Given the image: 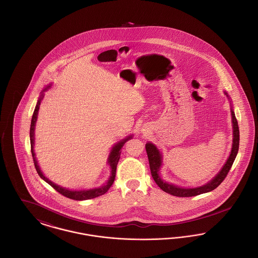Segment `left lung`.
Here are the masks:
<instances>
[{"instance_id":"8db88e82","label":"left lung","mask_w":258,"mask_h":258,"mask_svg":"<svg viewBox=\"0 0 258 258\" xmlns=\"http://www.w3.org/2000/svg\"><path fill=\"white\" fill-rule=\"evenodd\" d=\"M225 95L227 96L226 93H225ZM231 115H232V123H233V144H232L231 154H230L228 160H226L225 164L223 165V167L221 168L220 173L213 180H211L209 183L204 184V185L198 186V187L184 188V187H180V186H177V185L168 184V183L164 182L160 178V174H159L160 166H161V154H160V151L158 150V148L156 147L153 143L148 142L146 144V152H147L148 160H149V163H150L151 174H152V177L155 180V182L157 183V184L160 186L163 191H165V192H167L171 196H174V197H196V196H199V195H202V194H205V192L212 191L221 184V182L225 179V177L227 176L228 172L230 170V168L233 164L234 160L236 159L238 150H239L240 132H239L238 122H237V119L235 117L234 111L232 110V107H231Z\"/></svg>"}]
</instances>
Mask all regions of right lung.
Instances as JSON below:
<instances>
[{
  "label": "right lung",
  "mask_w": 258,
  "mask_h": 258,
  "mask_svg": "<svg viewBox=\"0 0 258 258\" xmlns=\"http://www.w3.org/2000/svg\"><path fill=\"white\" fill-rule=\"evenodd\" d=\"M43 91H46L43 90ZM43 94H41L40 98H38L37 100V105H36V108L34 111V114H33V117H32V122H31V127H30V140H31V152H32V156H33V160H34V163H35V167L37 169V172L39 175V177L41 179H43L46 183L48 184L54 188L56 189L59 194H61V196L63 197H68V198H71V199H74V200H87V199H92V198H95V197H99V196H102L104 195L109 188H110L111 185L114 183V180H115V176H116V169H117V164L119 162L120 160V156H121V149L123 146V144L130 140L131 138H133V136H127L125 139H123L122 141H120L119 143H117L114 147L112 148L111 150L110 155H109V158H108V163L110 165L111 167V175L108 182L104 185L100 186V187H97V188H92V189H88V190H70L68 188H64V187H61L58 184H54L52 183L50 180H48L40 170L39 166L37 165V161L36 160V157H35V152H34V142H35V125H36V122H37V113H38V109H39V105H40V101L41 99L43 98Z\"/></svg>",
  "instance_id": "1"
}]
</instances>
